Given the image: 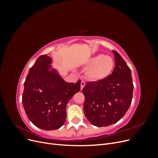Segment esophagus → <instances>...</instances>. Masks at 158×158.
<instances>
[{
    "label": "esophagus",
    "mask_w": 158,
    "mask_h": 158,
    "mask_svg": "<svg viewBox=\"0 0 158 158\" xmlns=\"http://www.w3.org/2000/svg\"><path fill=\"white\" fill-rule=\"evenodd\" d=\"M85 85V82H84V81H82V82H81V84H80V88H81V89H82L84 88Z\"/></svg>",
    "instance_id": "obj_1"
}]
</instances>
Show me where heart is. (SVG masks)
<instances>
[{
    "label": "heart",
    "instance_id": "heart-1",
    "mask_svg": "<svg viewBox=\"0 0 158 158\" xmlns=\"http://www.w3.org/2000/svg\"><path fill=\"white\" fill-rule=\"evenodd\" d=\"M88 69L85 76L92 82L102 80L111 74L114 67V60L111 56L98 54L89 58L85 63Z\"/></svg>",
    "mask_w": 158,
    "mask_h": 158
}]
</instances>
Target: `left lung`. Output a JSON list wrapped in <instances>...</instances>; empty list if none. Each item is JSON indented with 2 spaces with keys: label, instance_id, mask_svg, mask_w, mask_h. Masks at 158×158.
I'll use <instances>...</instances> for the list:
<instances>
[{
  "label": "left lung",
  "instance_id": "1",
  "mask_svg": "<svg viewBox=\"0 0 158 158\" xmlns=\"http://www.w3.org/2000/svg\"><path fill=\"white\" fill-rule=\"evenodd\" d=\"M112 51L115 62L112 74L102 80L87 82L82 89L85 116L98 127L118 122L132 102L134 85L131 70L121 56Z\"/></svg>",
  "mask_w": 158,
  "mask_h": 158
}]
</instances>
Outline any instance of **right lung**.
I'll list each match as a JSON object with an SVG mask.
<instances>
[{
  "instance_id": "1",
  "label": "right lung",
  "mask_w": 158,
  "mask_h": 158,
  "mask_svg": "<svg viewBox=\"0 0 158 158\" xmlns=\"http://www.w3.org/2000/svg\"><path fill=\"white\" fill-rule=\"evenodd\" d=\"M52 59L41 55L24 82L22 103L30 121L45 131L56 130L64 125L66 105L80 89V80L66 82L52 67Z\"/></svg>"
}]
</instances>
